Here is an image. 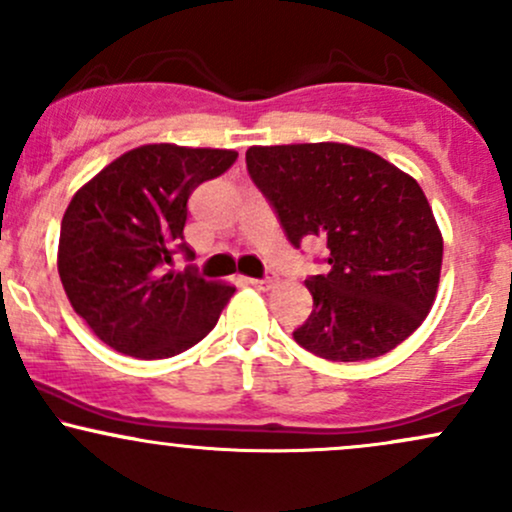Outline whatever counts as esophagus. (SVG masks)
Here are the masks:
<instances>
[{
	"instance_id": "esophagus-1",
	"label": "esophagus",
	"mask_w": 512,
	"mask_h": 512,
	"mask_svg": "<svg viewBox=\"0 0 512 512\" xmlns=\"http://www.w3.org/2000/svg\"><path fill=\"white\" fill-rule=\"evenodd\" d=\"M248 284L257 286V289H272L276 284V274L274 272H267L262 276V279H248Z\"/></svg>"
}]
</instances>
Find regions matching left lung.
Wrapping results in <instances>:
<instances>
[{
  "mask_svg": "<svg viewBox=\"0 0 512 512\" xmlns=\"http://www.w3.org/2000/svg\"><path fill=\"white\" fill-rule=\"evenodd\" d=\"M248 173L293 248L327 243L313 313L293 332L327 361H366L402 344L436 301L443 238L419 182L349 144L252 146Z\"/></svg>",
  "mask_w": 512,
  "mask_h": 512,
  "instance_id": "8db88e82",
  "label": "left lung"
}]
</instances>
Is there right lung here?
<instances>
[{
  "label": "right lung",
  "mask_w": 512,
  "mask_h": 512,
  "mask_svg": "<svg viewBox=\"0 0 512 512\" xmlns=\"http://www.w3.org/2000/svg\"><path fill=\"white\" fill-rule=\"evenodd\" d=\"M228 149L146 144L105 166L76 192L60 228L57 269L72 308L96 337L137 358H168L214 330L233 286L195 264L170 269L187 248L190 195L236 163Z\"/></svg>",
  "instance_id": "obj_1"
}]
</instances>
